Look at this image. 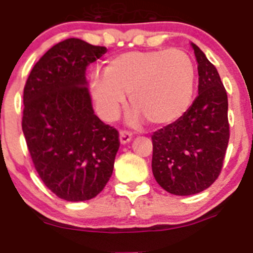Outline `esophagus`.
<instances>
[{"label": "esophagus", "instance_id": "1", "mask_svg": "<svg viewBox=\"0 0 253 253\" xmlns=\"http://www.w3.org/2000/svg\"><path fill=\"white\" fill-rule=\"evenodd\" d=\"M131 138H132V132L126 131V129H122V131L120 132V141H121V143L129 142Z\"/></svg>", "mask_w": 253, "mask_h": 253}]
</instances>
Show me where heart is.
Listing matches in <instances>:
<instances>
[{
	"label": "heart",
	"mask_w": 253,
	"mask_h": 253,
	"mask_svg": "<svg viewBox=\"0 0 253 253\" xmlns=\"http://www.w3.org/2000/svg\"><path fill=\"white\" fill-rule=\"evenodd\" d=\"M195 70L179 49L127 51L108 60L104 73L90 78V92L106 121L118 116L126 94L151 125L161 126L180 117L192 101Z\"/></svg>",
	"instance_id": "heart-1"
}]
</instances>
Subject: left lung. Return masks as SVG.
<instances>
[{
  "mask_svg": "<svg viewBox=\"0 0 253 253\" xmlns=\"http://www.w3.org/2000/svg\"><path fill=\"white\" fill-rule=\"evenodd\" d=\"M198 97L174 124L155 131L152 174L175 195L203 192L219 176L229 141L228 98L217 69L195 44Z\"/></svg>",
  "mask_w": 253,
  "mask_h": 253,
  "instance_id": "1",
  "label": "left lung"
}]
</instances>
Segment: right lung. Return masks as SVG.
Returning a JSON list of instances; mask_svg holds the SVG:
<instances>
[{"mask_svg": "<svg viewBox=\"0 0 253 253\" xmlns=\"http://www.w3.org/2000/svg\"><path fill=\"white\" fill-rule=\"evenodd\" d=\"M107 49L70 38L50 47L24 88L22 132L39 176L56 197L98 195L113 172L120 133L94 115L85 68Z\"/></svg>", "mask_w": 253, "mask_h": 253, "instance_id": "1", "label": "right lung"}]
</instances>
